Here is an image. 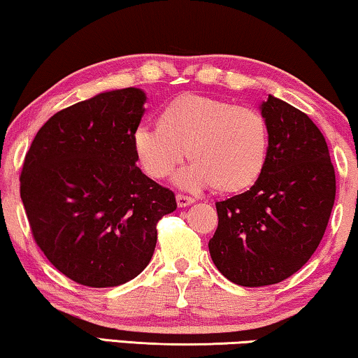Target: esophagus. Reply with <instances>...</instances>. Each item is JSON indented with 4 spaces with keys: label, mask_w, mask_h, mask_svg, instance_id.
Listing matches in <instances>:
<instances>
[{
    "label": "esophagus",
    "mask_w": 358,
    "mask_h": 358,
    "mask_svg": "<svg viewBox=\"0 0 358 358\" xmlns=\"http://www.w3.org/2000/svg\"><path fill=\"white\" fill-rule=\"evenodd\" d=\"M194 203V198H191V196H185V194H177V204L178 208H186V206L193 204Z\"/></svg>",
    "instance_id": "1"
}]
</instances>
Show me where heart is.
<instances>
[{
	"label": "heart",
	"mask_w": 358,
	"mask_h": 358,
	"mask_svg": "<svg viewBox=\"0 0 358 358\" xmlns=\"http://www.w3.org/2000/svg\"><path fill=\"white\" fill-rule=\"evenodd\" d=\"M133 149L150 178L170 177L188 154L193 165L178 175L181 186L213 185L217 193L234 194L251 188L263 175L269 127L256 108L185 94L165 105L157 124L136 127Z\"/></svg>",
	"instance_id": "b5f03b06"
}]
</instances>
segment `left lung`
Segmentation results:
<instances>
[{
  "label": "left lung",
  "instance_id": "8db88e82",
  "mask_svg": "<svg viewBox=\"0 0 358 358\" xmlns=\"http://www.w3.org/2000/svg\"><path fill=\"white\" fill-rule=\"evenodd\" d=\"M264 172L245 193L215 203L219 224L209 253L243 287L278 284L311 258L328 227L336 173L326 139L308 115L269 95Z\"/></svg>",
  "mask_w": 358,
  "mask_h": 358
}]
</instances>
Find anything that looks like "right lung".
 Returning <instances> with one entry per match:
<instances>
[{"instance_id":"add662e5","label":"right lung","mask_w":358,"mask_h":358,"mask_svg":"<svg viewBox=\"0 0 358 358\" xmlns=\"http://www.w3.org/2000/svg\"><path fill=\"white\" fill-rule=\"evenodd\" d=\"M143 90L95 95L55 113L30 144L21 199L35 243L80 285L117 287L149 264L173 191L136 167Z\"/></svg>"}]
</instances>
